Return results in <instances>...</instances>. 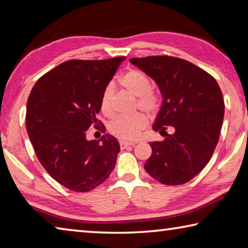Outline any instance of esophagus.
<instances>
[{
  "instance_id": "34e87169",
  "label": "esophagus",
  "mask_w": 248,
  "mask_h": 248,
  "mask_svg": "<svg viewBox=\"0 0 248 248\" xmlns=\"http://www.w3.org/2000/svg\"><path fill=\"white\" fill-rule=\"evenodd\" d=\"M119 144H120V148H121V149H125V148H128V146H133V145L136 144V143H133V142L120 141V142H119Z\"/></svg>"
}]
</instances>
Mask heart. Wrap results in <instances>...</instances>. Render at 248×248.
I'll list each match as a JSON object with an SVG mask.
<instances>
[{
	"label": "heart",
	"instance_id": "b5f03b06",
	"mask_svg": "<svg viewBox=\"0 0 248 248\" xmlns=\"http://www.w3.org/2000/svg\"><path fill=\"white\" fill-rule=\"evenodd\" d=\"M120 84L125 91L137 97V107L146 114H154L161 106V97L151 90V81L146 75L139 70L131 69L120 78ZM115 86L108 84L100 96V110L107 117L114 115ZM146 119L144 115L134 114L131 116H119L112 119L108 125V130L112 136L124 141L136 140L142 130L145 128Z\"/></svg>",
	"mask_w": 248,
	"mask_h": 248
}]
</instances>
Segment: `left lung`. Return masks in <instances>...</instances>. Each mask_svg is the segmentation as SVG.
Wrapping results in <instances>:
<instances>
[{
	"mask_svg": "<svg viewBox=\"0 0 248 248\" xmlns=\"http://www.w3.org/2000/svg\"><path fill=\"white\" fill-rule=\"evenodd\" d=\"M129 61L154 79L163 96L153 129L165 140L150 143L145 170L169 186L189 182L208 164L219 141L224 117L219 84L184 59L151 56ZM167 127L173 133L167 134Z\"/></svg>",
	"mask_w": 248,
	"mask_h": 248,
	"instance_id": "left-lung-1",
	"label": "left lung"
}]
</instances>
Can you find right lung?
Segmentation results:
<instances>
[{
  "instance_id": "add662e5",
  "label": "right lung",
  "mask_w": 248,
  "mask_h": 248,
  "mask_svg": "<svg viewBox=\"0 0 248 248\" xmlns=\"http://www.w3.org/2000/svg\"><path fill=\"white\" fill-rule=\"evenodd\" d=\"M124 60L65 61L43 75L29 95L26 129L33 150L47 173L70 190L94 189L115 169L119 142L110 134L89 141L86 130L104 125L97 119L100 96Z\"/></svg>"
}]
</instances>
